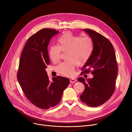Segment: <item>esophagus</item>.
Segmentation results:
<instances>
[{
  "label": "esophagus",
  "instance_id": "1",
  "mask_svg": "<svg viewBox=\"0 0 132 132\" xmlns=\"http://www.w3.org/2000/svg\"><path fill=\"white\" fill-rule=\"evenodd\" d=\"M76 81H77V80H76L75 79H70V83H71V84H73V83H75Z\"/></svg>",
  "mask_w": 132,
  "mask_h": 132
}]
</instances>
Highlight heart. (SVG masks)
<instances>
[{
	"label": "heart",
	"instance_id": "obj_1",
	"mask_svg": "<svg viewBox=\"0 0 132 132\" xmlns=\"http://www.w3.org/2000/svg\"><path fill=\"white\" fill-rule=\"evenodd\" d=\"M58 45H52L48 50L51 61L57 62L61 51L66 52V59L56 68L57 72L65 77H72L76 66L86 64L94 50L93 40L88 36L81 37L71 31H66L58 38Z\"/></svg>",
	"mask_w": 132,
	"mask_h": 132
}]
</instances>
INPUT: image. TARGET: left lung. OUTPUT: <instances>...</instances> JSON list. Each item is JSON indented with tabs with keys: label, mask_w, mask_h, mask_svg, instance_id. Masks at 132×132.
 Listing matches in <instances>:
<instances>
[{
	"label": "left lung",
	"mask_w": 132,
	"mask_h": 132,
	"mask_svg": "<svg viewBox=\"0 0 132 132\" xmlns=\"http://www.w3.org/2000/svg\"><path fill=\"white\" fill-rule=\"evenodd\" d=\"M82 30L91 37L94 44L92 56L83 66L82 73L92 72L94 77L86 80L82 77L78 79L85 86L80 99L87 105L96 107L105 103L113 95L118 66L114 48L110 41L93 30Z\"/></svg>",
	"instance_id": "obj_1"
}]
</instances>
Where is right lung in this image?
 <instances>
[{"mask_svg":"<svg viewBox=\"0 0 132 132\" xmlns=\"http://www.w3.org/2000/svg\"><path fill=\"white\" fill-rule=\"evenodd\" d=\"M59 33L44 28L30 36L21 55L17 79L26 97L42 109L57 105L70 84L68 78L58 76L50 81L45 68L50 64L47 46L51 38Z\"/></svg>","mask_w":132,"mask_h":132,"instance_id":"right-lung-1","label":"right lung"}]
</instances>
